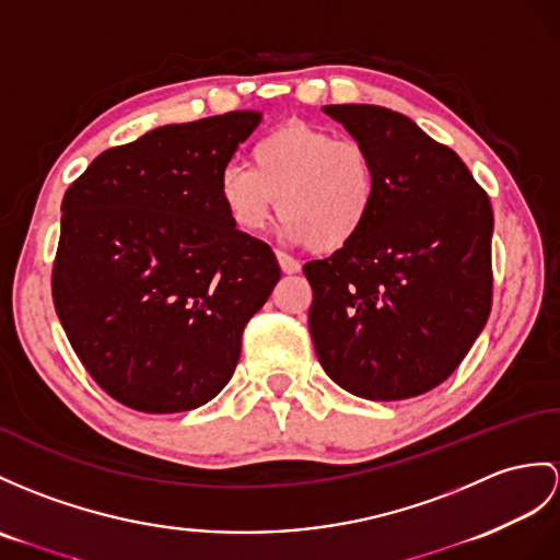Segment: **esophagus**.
Returning <instances> with one entry per match:
<instances>
[{"label":"esophagus","instance_id":"obj_1","mask_svg":"<svg viewBox=\"0 0 560 560\" xmlns=\"http://www.w3.org/2000/svg\"><path fill=\"white\" fill-rule=\"evenodd\" d=\"M276 258H278V264H280V270L284 272V276H294V272H299L302 270V264L299 261H294L292 256H288V254H282V252H276Z\"/></svg>","mask_w":560,"mask_h":560}]
</instances>
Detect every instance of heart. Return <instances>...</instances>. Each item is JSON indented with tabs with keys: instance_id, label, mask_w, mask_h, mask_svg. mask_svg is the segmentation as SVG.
Wrapping results in <instances>:
<instances>
[{
	"instance_id": "1",
	"label": "heart",
	"mask_w": 560,
	"mask_h": 560,
	"mask_svg": "<svg viewBox=\"0 0 560 560\" xmlns=\"http://www.w3.org/2000/svg\"><path fill=\"white\" fill-rule=\"evenodd\" d=\"M247 166L218 175V201L240 233H261L278 197L282 235L316 252L345 249L377 201V168L359 140L308 122H284L256 140Z\"/></svg>"
}]
</instances>
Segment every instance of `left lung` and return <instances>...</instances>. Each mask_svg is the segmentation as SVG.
I'll list each match as a JSON object with an SVG mask.
<instances>
[{
  "label": "left lung",
  "mask_w": 560,
  "mask_h": 560,
  "mask_svg": "<svg viewBox=\"0 0 560 560\" xmlns=\"http://www.w3.org/2000/svg\"><path fill=\"white\" fill-rule=\"evenodd\" d=\"M373 154L377 201L349 247L308 261L323 371L371 401L425 394L466 359L492 308L494 215L454 149L373 104H330Z\"/></svg>",
  "instance_id": "1"
}]
</instances>
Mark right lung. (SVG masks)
<instances>
[{
    "instance_id": "right-lung-1",
    "label": "right lung",
    "mask_w": 560,
    "mask_h": 560,
    "mask_svg": "<svg viewBox=\"0 0 560 560\" xmlns=\"http://www.w3.org/2000/svg\"><path fill=\"white\" fill-rule=\"evenodd\" d=\"M261 118L154 128L106 149L66 189L54 308L85 371L122 406L192 411L235 373L244 325L280 266L228 221L218 175Z\"/></svg>"
}]
</instances>
